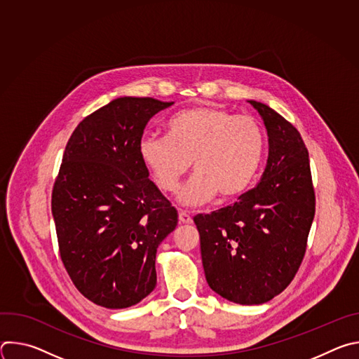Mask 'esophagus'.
I'll return each mask as SVG.
<instances>
[{
    "instance_id": "esophagus-1",
    "label": "esophagus",
    "mask_w": 359,
    "mask_h": 359,
    "mask_svg": "<svg viewBox=\"0 0 359 359\" xmlns=\"http://www.w3.org/2000/svg\"><path fill=\"white\" fill-rule=\"evenodd\" d=\"M179 222H180L182 224H191V223H193V219H191V216H190L187 212L180 210V212H179Z\"/></svg>"
}]
</instances>
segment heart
Masks as SVG:
<instances>
[{
    "label": "heart",
    "instance_id": "1",
    "mask_svg": "<svg viewBox=\"0 0 359 359\" xmlns=\"http://www.w3.org/2000/svg\"><path fill=\"white\" fill-rule=\"evenodd\" d=\"M166 137L139 142V158L156 184L168 193L179 189L191 168L196 172L179 194L186 206H198L216 194L229 201L241 197L257 175L266 149L260 123L216 107H194L172 115Z\"/></svg>",
    "mask_w": 359,
    "mask_h": 359
}]
</instances>
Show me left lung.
<instances>
[{"instance_id":"left-lung-1","label":"left lung","mask_w":359,"mask_h":359,"mask_svg":"<svg viewBox=\"0 0 359 359\" xmlns=\"http://www.w3.org/2000/svg\"><path fill=\"white\" fill-rule=\"evenodd\" d=\"M248 102L269 136L262 182L234 206L194 217L209 287L241 305L267 302L287 288L316 215L309 150L299 132L270 107Z\"/></svg>"}]
</instances>
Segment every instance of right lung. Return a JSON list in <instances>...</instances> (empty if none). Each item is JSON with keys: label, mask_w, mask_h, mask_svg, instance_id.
<instances>
[{"label": "right lung", "mask_w": 359, "mask_h": 359, "mask_svg": "<svg viewBox=\"0 0 359 359\" xmlns=\"http://www.w3.org/2000/svg\"><path fill=\"white\" fill-rule=\"evenodd\" d=\"M172 105L114 99L65 147L53 190L61 259L79 292L105 309H128L155 290L158 247L177 226V210L139 158L149 119Z\"/></svg>", "instance_id": "obj_1"}]
</instances>
